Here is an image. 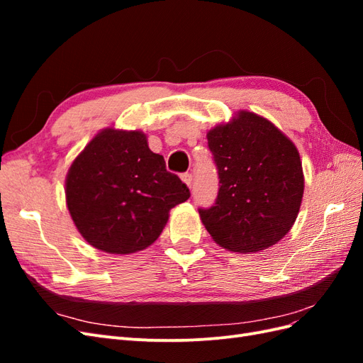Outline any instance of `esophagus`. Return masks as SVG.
<instances>
[{"instance_id":"34e87169","label":"esophagus","mask_w":363,"mask_h":363,"mask_svg":"<svg viewBox=\"0 0 363 363\" xmlns=\"http://www.w3.org/2000/svg\"><path fill=\"white\" fill-rule=\"evenodd\" d=\"M182 180L188 184V188H192V182H194V177H192V174H182Z\"/></svg>"}]
</instances>
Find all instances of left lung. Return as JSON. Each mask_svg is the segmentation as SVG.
I'll return each mask as SVG.
<instances>
[{
  "label": "left lung",
  "instance_id": "8db88e82",
  "mask_svg": "<svg viewBox=\"0 0 363 363\" xmlns=\"http://www.w3.org/2000/svg\"><path fill=\"white\" fill-rule=\"evenodd\" d=\"M219 191L201 221L218 245L257 252L277 244L294 225L304 192L298 150L281 131L240 111L207 133Z\"/></svg>",
  "mask_w": 363,
  "mask_h": 363
}]
</instances>
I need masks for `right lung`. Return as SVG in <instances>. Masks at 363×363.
Returning <instances> with one entry per match:
<instances>
[{
    "instance_id": "add662e5",
    "label": "right lung",
    "mask_w": 363,
    "mask_h": 363,
    "mask_svg": "<svg viewBox=\"0 0 363 363\" xmlns=\"http://www.w3.org/2000/svg\"><path fill=\"white\" fill-rule=\"evenodd\" d=\"M67 206L80 235L111 255L145 250L169 211L191 196L138 130L104 128L75 157L67 175Z\"/></svg>"
}]
</instances>
